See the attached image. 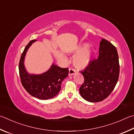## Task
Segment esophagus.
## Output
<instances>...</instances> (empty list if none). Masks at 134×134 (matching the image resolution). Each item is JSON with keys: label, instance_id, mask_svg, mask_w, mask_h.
Listing matches in <instances>:
<instances>
[{"label": "esophagus", "instance_id": "obj_1", "mask_svg": "<svg viewBox=\"0 0 134 134\" xmlns=\"http://www.w3.org/2000/svg\"><path fill=\"white\" fill-rule=\"evenodd\" d=\"M75 72H76V71H75V70L73 69H69V75H72L74 74Z\"/></svg>", "mask_w": 134, "mask_h": 134}]
</instances>
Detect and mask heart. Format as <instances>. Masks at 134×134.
I'll list each match as a JSON object with an SVG mask.
<instances>
[{
	"label": "heart",
	"mask_w": 134,
	"mask_h": 134,
	"mask_svg": "<svg viewBox=\"0 0 134 134\" xmlns=\"http://www.w3.org/2000/svg\"><path fill=\"white\" fill-rule=\"evenodd\" d=\"M77 54L73 58V64L79 69H84L90 64L92 57V50L90 46L83 44L79 46L74 52ZM65 58L64 55H63Z\"/></svg>",
	"instance_id": "heart-1"
}]
</instances>
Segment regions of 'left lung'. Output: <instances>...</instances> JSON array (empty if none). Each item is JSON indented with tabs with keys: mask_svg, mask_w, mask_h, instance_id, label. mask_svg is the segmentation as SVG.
Returning a JSON list of instances; mask_svg holds the SVG:
<instances>
[{
	"mask_svg": "<svg viewBox=\"0 0 134 134\" xmlns=\"http://www.w3.org/2000/svg\"><path fill=\"white\" fill-rule=\"evenodd\" d=\"M81 73L85 81L79 90L82 98L90 103L105 99L118 80L120 65L116 47L108 41L101 39L98 59L91 61Z\"/></svg>",
	"mask_w": 134,
	"mask_h": 134,
	"instance_id": "obj_1",
	"label": "left lung"
}]
</instances>
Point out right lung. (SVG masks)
I'll return each mask as SVG.
<instances>
[{"label":"right lung","mask_w":134,"mask_h":134,"mask_svg":"<svg viewBox=\"0 0 134 134\" xmlns=\"http://www.w3.org/2000/svg\"><path fill=\"white\" fill-rule=\"evenodd\" d=\"M36 40L30 41L24 50L19 62V74L24 88L31 96L39 99H48L59 94L62 81L68 76V69H63L54 63L42 74H30L25 68V60L29 48Z\"/></svg>","instance_id":"right-lung-1"}]
</instances>
